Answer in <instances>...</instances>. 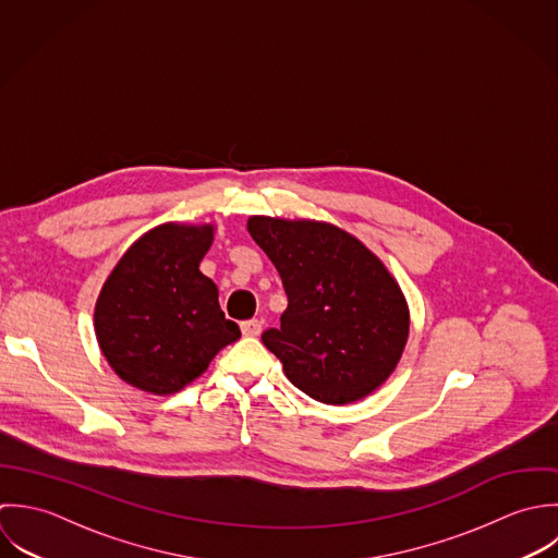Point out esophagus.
<instances>
[{
	"label": "esophagus",
	"instance_id": "1",
	"mask_svg": "<svg viewBox=\"0 0 558 558\" xmlns=\"http://www.w3.org/2000/svg\"><path fill=\"white\" fill-rule=\"evenodd\" d=\"M260 330H263V324L258 319H250V322L241 324V332L245 336H258Z\"/></svg>",
	"mask_w": 558,
	"mask_h": 558
}]
</instances>
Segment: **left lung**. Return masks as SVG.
Segmentation results:
<instances>
[{
    "mask_svg": "<svg viewBox=\"0 0 558 558\" xmlns=\"http://www.w3.org/2000/svg\"><path fill=\"white\" fill-rule=\"evenodd\" d=\"M247 232L289 298L280 328L260 336L289 381L326 405L377 390L410 336L408 300L381 258L330 222L252 216Z\"/></svg>",
    "mask_w": 558,
    "mask_h": 558,
    "instance_id": "obj_1",
    "label": "left lung"
}]
</instances>
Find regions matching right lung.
I'll return each mask as SVG.
<instances>
[{
  "label": "right lung",
  "instance_id": "add662e5",
  "mask_svg": "<svg viewBox=\"0 0 558 558\" xmlns=\"http://www.w3.org/2000/svg\"><path fill=\"white\" fill-rule=\"evenodd\" d=\"M216 223L166 222L120 256L95 304V335L113 373L150 395L198 379L241 332L201 271Z\"/></svg>",
  "mask_w": 558,
  "mask_h": 558
}]
</instances>
